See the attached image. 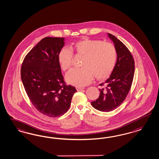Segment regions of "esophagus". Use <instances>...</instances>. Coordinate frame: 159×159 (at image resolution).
Returning <instances> with one entry per match:
<instances>
[{
  "instance_id": "34e87169",
  "label": "esophagus",
  "mask_w": 159,
  "mask_h": 159,
  "mask_svg": "<svg viewBox=\"0 0 159 159\" xmlns=\"http://www.w3.org/2000/svg\"><path fill=\"white\" fill-rule=\"evenodd\" d=\"M76 89L77 91H81V90H83L84 89V88H83V87H76Z\"/></svg>"
}]
</instances>
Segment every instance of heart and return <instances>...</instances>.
I'll use <instances>...</instances> for the list:
<instances>
[{"instance_id": "1", "label": "heart", "mask_w": 159, "mask_h": 159, "mask_svg": "<svg viewBox=\"0 0 159 159\" xmlns=\"http://www.w3.org/2000/svg\"><path fill=\"white\" fill-rule=\"evenodd\" d=\"M70 48L72 51L62 48L58 53L61 68L66 70L71 67L72 52L76 55L84 56L82 65L83 67L73 69L67 73V83L75 86H85L90 83L94 76L98 80H104L111 75L116 61V51L112 44L85 38L72 43Z\"/></svg>"}]
</instances>
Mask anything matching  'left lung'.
Listing matches in <instances>:
<instances>
[{
    "label": "left lung",
    "mask_w": 159,
    "mask_h": 159,
    "mask_svg": "<svg viewBox=\"0 0 159 159\" xmlns=\"http://www.w3.org/2000/svg\"><path fill=\"white\" fill-rule=\"evenodd\" d=\"M116 51V61L110 77L99 86L100 96L92 101V106L98 111L110 112L120 106L130 89L134 76L135 62L129 49L113 35L108 33Z\"/></svg>",
    "instance_id": "left-lung-1"
}]
</instances>
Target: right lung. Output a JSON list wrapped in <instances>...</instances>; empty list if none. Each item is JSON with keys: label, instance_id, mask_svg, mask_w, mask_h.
Listing matches in <instances>:
<instances>
[{"label": "right lung", "instance_id": "add662e5", "mask_svg": "<svg viewBox=\"0 0 159 159\" xmlns=\"http://www.w3.org/2000/svg\"><path fill=\"white\" fill-rule=\"evenodd\" d=\"M65 39H42L24 58L21 78L34 107L49 117H58L69 110L75 87L66 86L58 60Z\"/></svg>", "mask_w": 159, "mask_h": 159}]
</instances>
